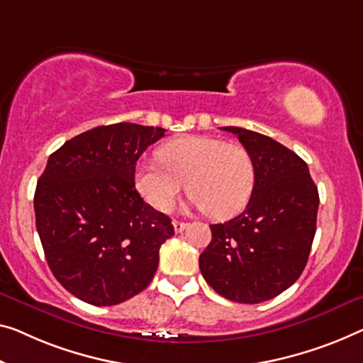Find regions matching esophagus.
<instances>
[{"label":"esophagus","mask_w":363,"mask_h":363,"mask_svg":"<svg viewBox=\"0 0 363 363\" xmlns=\"http://www.w3.org/2000/svg\"><path fill=\"white\" fill-rule=\"evenodd\" d=\"M172 225H174L176 233H181V231H184V228L187 226V223H184V221H181V220H174L172 221Z\"/></svg>","instance_id":"esophagus-1"}]
</instances>
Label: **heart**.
Wrapping results in <instances>:
<instances>
[{"label":"heart","mask_w":363,"mask_h":363,"mask_svg":"<svg viewBox=\"0 0 363 363\" xmlns=\"http://www.w3.org/2000/svg\"><path fill=\"white\" fill-rule=\"evenodd\" d=\"M160 161L145 160L135 169V186L151 207L169 212L187 184L196 207L226 218L250 200L256 166L247 148L213 137H182L160 150Z\"/></svg>","instance_id":"1"}]
</instances>
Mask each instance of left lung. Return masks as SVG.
<instances>
[{
    "instance_id": "1",
    "label": "left lung",
    "mask_w": 363,
    "mask_h": 363,
    "mask_svg": "<svg viewBox=\"0 0 363 363\" xmlns=\"http://www.w3.org/2000/svg\"><path fill=\"white\" fill-rule=\"evenodd\" d=\"M238 135L256 166L246 210L210 225L212 241L200 254L203 279L238 303H261L294 285L305 269L316 233L320 196L308 164L266 135L221 127Z\"/></svg>"
}]
</instances>
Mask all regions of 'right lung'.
Returning <instances> with one entry per match:
<instances>
[{"label": "right lung", "instance_id": "obj_1", "mask_svg": "<svg viewBox=\"0 0 363 363\" xmlns=\"http://www.w3.org/2000/svg\"><path fill=\"white\" fill-rule=\"evenodd\" d=\"M164 128L121 122L79 133L37 181L35 226L55 279L96 306L132 298L153 280L171 218L135 189V166Z\"/></svg>", "mask_w": 363, "mask_h": 363}]
</instances>
